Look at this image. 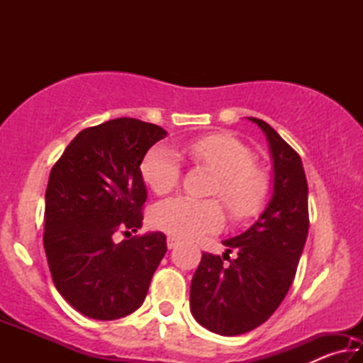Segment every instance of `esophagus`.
I'll list each match as a JSON object with an SVG mask.
<instances>
[{"label":"esophagus","instance_id":"1","mask_svg":"<svg viewBox=\"0 0 363 363\" xmlns=\"http://www.w3.org/2000/svg\"><path fill=\"white\" fill-rule=\"evenodd\" d=\"M167 245H168V248H169V250H173V248H176V247H177V245H179V238H176L174 235H168Z\"/></svg>","mask_w":363,"mask_h":363}]
</instances>
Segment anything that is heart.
<instances>
[{
    "mask_svg": "<svg viewBox=\"0 0 363 363\" xmlns=\"http://www.w3.org/2000/svg\"><path fill=\"white\" fill-rule=\"evenodd\" d=\"M190 162L216 176L210 194L219 196L233 220H248L262 211L270 194L267 171L256 162L255 152L229 134H205L184 145ZM140 174L153 192L164 195L181 179V158L163 144L149 149L140 163ZM152 223L177 237L192 238L218 230L224 210L218 200L173 196L153 208Z\"/></svg>",
    "mask_w": 363,
    "mask_h": 363,
    "instance_id": "obj_1",
    "label": "heart"
}]
</instances>
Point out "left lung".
<instances>
[{
    "mask_svg": "<svg viewBox=\"0 0 363 363\" xmlns=\"http://www.w3.org/2000/svg\"><path fill=\"white\" fill-rule=\"evenodd\" d=\"M248 120L266 133L272 152V199L247 232L223 242V257L203 253L190 284L196 322L223 336L255 330L277 311L296 275L309 230L307 179L298 152L266 121ZM232 250L238 253L233 260Z\"/></svg>",
    "mask_w": 363,
    "mask_h": 363,
    "instance_id": "obj_1",
    "label": "left lung"
}]
</instances>
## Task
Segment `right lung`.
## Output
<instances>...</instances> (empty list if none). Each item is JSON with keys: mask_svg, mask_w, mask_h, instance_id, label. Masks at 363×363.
<instances>
[{"mask_svg": "<svg viewBox=\"0 0 363 363\" xmlns=\"http://www.w3.org/2000/svg\"><path fill=\"white\" fill-rule=\"evenodd\" d=\"M167 136L163 128L115 118L86 128L54 163L46 187L43 243L57 291L78 312L115 320L140 307L167 253L152 232L120 243L143 225L147 200L140 163Z\"/></svg>", "mask_w": 363, "mask_h": 363, "instance_id": "1", "label": "right lung"}]
</instances>
